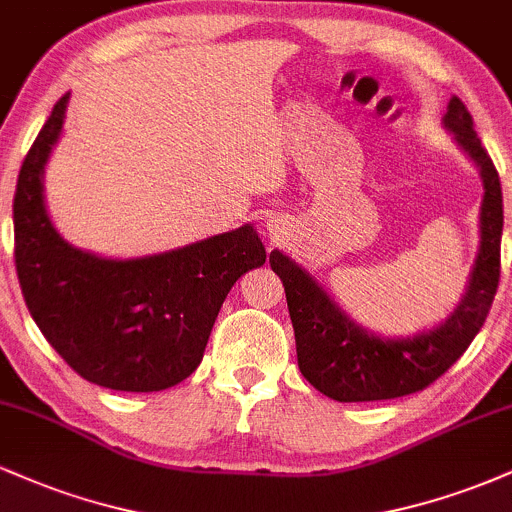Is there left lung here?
Here are the masks:
<instances>
[{"label": "left lung", "instance_id": "obj_1", "mask_svg": "<svg viewBox=\"0 0 512 512\" xmlns=\"http://www.w3.org/2000/svg\"><path fill=\"white\" fill-rule=\"evenodd\" d=\"M445 127L477 161L484 178L481 248L464 301L445 325L411 339H380L363 332L289 257L274 250L269 264L279 274L296 332L298 368L315 390L337 402H375L424 390L460 358L489 315L501 279L503 195L498 170L474 132L460 98H452Z\"/></svg>", "mask_w": 512, "mask_h": 512}]
</instances>
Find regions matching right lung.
Returning <instances> with one entry per match:
<instances>
[{
    "mask_svg": "<svg viewBox=\"0 0 512 512\" xmlns=\"http://www.w3.org/2000/svg\"><path fill=\"white\" fill-rule=\"evenodd\" d=\"M69 93L28 149L14 195V262L23 301L52 349L93 385L158 392L195 373L228 291L267 260L255 228L139 260H103L57 236L43 166Z\"/></svg>",
    "mask_w": 512,
    "mask_h": 512,
    "instance_id": "add662e5",
    "label": "right lung"
}]
</instances>
